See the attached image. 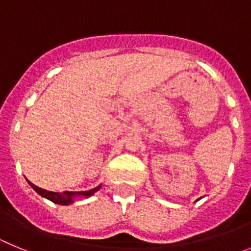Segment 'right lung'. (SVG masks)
<instances>
[{
	"mask_svg": "<svg viewBox=\"0 0 251 251\" xmlns=\"http://www.w3.org/2000/svg\"><path fill=\"white\" fill-rule=\"evenodd\" d=\"M27 182L30 183L31 187L34 188L35 191H36L40 196L45 197V199L52 201L54 203H57V205H70V203L74 202V200L75 199H77V197H85V199L86 197H90L101 187V185H99L98 187L89 190V191H80V192H73V191L52 192V191H48V190H44V188L37 187L36 185L31 183L30 181H27Z\"/></svg>",
	"mask_w": 251,
	"mask_h": 251,
	"instance_id": "obj_1",
	"label": "right lung"
}]
</instances>
